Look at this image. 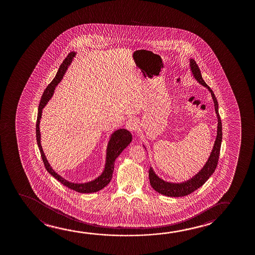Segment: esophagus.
<instances>
[{"mask_svg": "<svg viewBox=\"0 0 255 255\" xmlns=\"http://www.w3.org/2000/svg\"><path fill=\"white\" fill-rule=\"evenodd\" d=\"M137 123L134 119H129L126 121V128L130 130V131H136L137 129Z\"/></svg>", "mask_w": 255, "mask_h": 255, "instance_id": "obj_1", "label": "esophagus"}]
</instances>
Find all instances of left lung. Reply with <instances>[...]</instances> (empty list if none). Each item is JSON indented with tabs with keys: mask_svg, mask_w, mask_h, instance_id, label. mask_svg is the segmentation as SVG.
Listing matches in <instances>:
<instances>
[{
	"mask_svg": "<svg viewBox=\"0 0 255 255\" xmlns=\"http://www.w3.org/2000/svg\"><path fill=\"white\" fill-rule=\"evenodd\" d=\"M190 67H191L192 75L195 77L196 80L198 81L199 84H202L203 86L207 88L212 95L213 103H214V108H215L217 118H218L216 140L214 142L213 150L211 152L209 158L206 164L204 165V167L194 177H192L187 181L183 182V183H170V182L164 181L163 179L157 177L152 168H150L149 178H150L151 187L158 193L168 196V197H184L194 192L200 186H202L215 171L218 161H219V157H220V146H221V141H222V124H221V119L219 114L218 101L213 91L203 79L201 72L195 60L190 59Z\"/></svg>",
	"mask_w": 255,
	"mask_h": 255,
	"instance_id": "1",
	"label": "left lung"
}]
</instances>
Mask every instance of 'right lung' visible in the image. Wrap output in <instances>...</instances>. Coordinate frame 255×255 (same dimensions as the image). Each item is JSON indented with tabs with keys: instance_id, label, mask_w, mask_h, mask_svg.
<instances>
[{
	"instance_id": "1",
	"label": "right lung",
	"mask_w": 255,
	"mask_h": 255,
	"mask_svg": "<svg viewBox=\"0 0 255 255\" xmlns=\"http://www.w3.org/2000/svg\"><path fill=\"white\" fill-rule=\"evenodd\" d=\"M75 56H76V53L70 52L67 56L66 58L63 60V63L61 64L59 70L56 73V77L51 81V83L47 86L45 91L43 92L41 101L39 104L35 133H36V141H37V144H38L39 150L41 152L43 164L45 165L46 170L48 171V172L52 175L54 178H56L60 183H62L63 185H65L68 188L74 190V191L77 192H81V193H91V192L100 191L111 182L112 173L114 171L116 158L119 157L123 150H125V148L129 145L130 142H131V139H132V136H131V134H130L129 130L126 129H119L112 133L110 141H109L108 146H107L105 170L98 178L92 180V181L83 183V184L71 183V182L66 180L65 178H63V177H61L59 174H57L56 171L53 170L52 167L49 165V162L47 160L44 152L42 150V145H41V134H40V128H39L40 119L42 118V109L44 108V106L47 105V103L49 101V99L52 98L56 85L59 84L61 80L63 79V76L66 72L68 67L70 65V63L72 62V59H73Z\"/></svg>"
}]
</instances>
